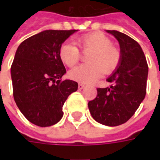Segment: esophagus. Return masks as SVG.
<instances>
[{"mask_svg": "<svg viewBox=\"0 0 160 160\" xmlns=\"http://www.w3.org/2000/svg\"><path fill=\"white\" fill-rule=\"evenodd\" d=\"M85 87V85H83V84H79V85H78V88H79V90H83V89H84V88Z\"/></svg>", "mask_w": 160, "mask_h": 160, "instance_id": "34e87169", "label": "esophagus"}]
</instances>
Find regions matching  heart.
I'll use <instances>...</instances> for the list:
<instances>
[{"instance_id": "obj_1", "label": "heart", "mask_w": 160, "mask_h": 160, "mask_svg": "<svg viewBox=\"0 0 160 160\" xmlns=\"http://www.w3.org/2000/svg\"><path fill=\"white\" fill-rule=\"evenodd\" d=\"M76 44L83 52H90L87 64H83L70 70L69 77L82 84L95 82L105 72H113L120 61V52L112 46L111 40L100 32H93L80 36ZM61 61L69 67L74 66L80 58V51L73 42H65L59 51Z\"/></svg>"}]
</instances>
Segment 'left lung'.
Listing matches in <instances>:
<instances>
[{
  "instance_id": "obj_1",
  "label": "left lung",
  "mask_w": 160,
  "mask_h": 160,
  "mask_svg": "<svg viewBox=\"0 0 160 160\" xmlns=\"http://www.w3.org/2000/svg\"><path fill=\"white\" fill-rule=\"evenodd\" d=\"M118 40L120 61L107 79L110 86L97 88V96L89 101L93 119L107 126H118L134 114L146 95L148 64L141 46L117 31H107Z\"/></svg>"
}]
</instances>
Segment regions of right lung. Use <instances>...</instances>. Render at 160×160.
I'll use <instances>...</instances> for the list:
<instances>
[{
	"label": "right lung",
	"instance_id": "1",
	"mask_svg": "<svg viewBox=\"0 0 160 160\" xmlns=\"http://www.w3.org/2000/svg\"><path fill=\"white\" fill-rule=\"evenodd\" d=\"M75 31L46 30L17 48L11 67L14 100L36 125L51 126L60 121L65 100L77 90V82L60 80L66 70L59 55L63 42Z\"/></svg>",
	"mask_w": 160,
	"mask_h": 160
}]
</instances>
